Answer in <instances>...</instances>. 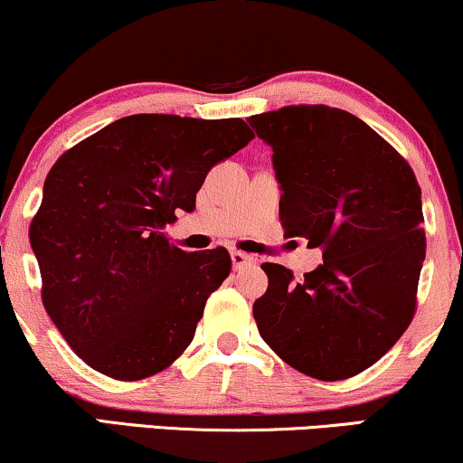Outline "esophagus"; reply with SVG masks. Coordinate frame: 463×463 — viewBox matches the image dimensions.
I'll return each instance as SVG.
<instances>
[{
  "instance_id": "1",
  "label": "esophagus",
  "mask_w": 463,
  "mask_h": 463,
  "mask_svg": "<svg viewBox=\"0 0 463 463\" xmlns=\"http://www.w3.org/2000/svg\"><path fill=\"white\" fill-rule=\"evenodd\" d=\"M231 259H232V267H235V269H241L245 265H254V262H256L254 256L245 254V251H239V250L231 251Z\"/></svg>"
}]
</instances>
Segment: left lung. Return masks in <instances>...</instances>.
<instances>
[{
	"label": "left lung",
	"mask_w": 463,
	"mask_h": 463,
	"mask_svg": "<svg viewBox=\"0 0 463 463\" xmlns=\"http://www.w3.org/2000/svg\"><path fill=\"white\" fill-rule=\"evenodd\" d=\"M248 121L273 147L284 231L325 259L301 279L265 262L256 325L297 372L353 378L395 346L417 312L427 245L419 181L395 147L342 109L295 104Z\"/></svg>",
	"instance_id": "8db88e82"
}]
</instances>
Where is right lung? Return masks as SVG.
I'll list each match as a JSON object with an SVG mask.
<instances>
[{"instance_id":"add662e5","label":"right lung","mask_w":463,"mask_h":463,"mask_svg":"<svg viewBox=\"0 0 463 463\" xmlns=\"http://www.w3.org/2000/svg\"><path fill=\"white\" fill-rule=\"evenodd\" d=\"M251 138L239 117L130 115L52 164L29 241L46 314L93 370L143 380L190 346L232 260L224 248L184 251L164 228Z\"/></svg>"}]
</instances>
